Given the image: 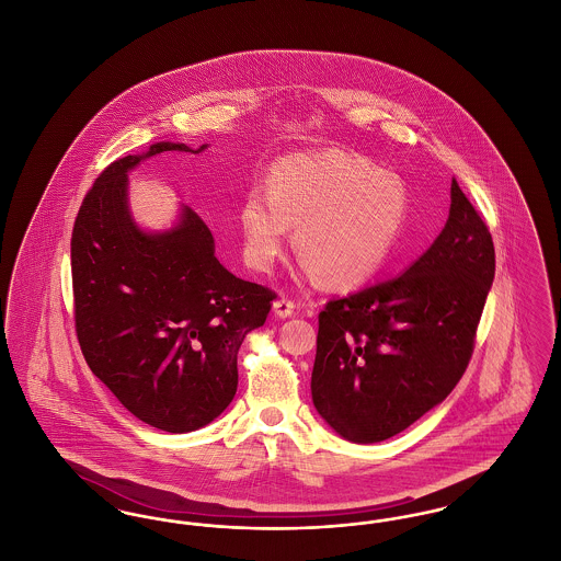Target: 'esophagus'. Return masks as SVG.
<instances>
[{"mask_svg":"<svg viewBox=\"0 0 561 561\" xmlns=\"http://www.w3.org/2000/svg\"><path fill=\"white\" fill-rule=\"evenodd\" d=\"M273 311H275V316L277 318H290L294 316V311H296V302L290 300V298H277L275 302H273Z\"/></svg>","mask_w":561,"mask_h":561,"instance_id":"esophagus-1","label":"esophagus"}]
</instances>
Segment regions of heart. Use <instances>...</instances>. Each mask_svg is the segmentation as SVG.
Here are the masks:
<instances>
[{
    "label": "heart",
    "mask_w": 561,
    "mask_h": 561,
    "mask_svg": "<svg viewBox=\"0 0 561 561\" xmlns=\"http://www.w3.org/2000/svg\"><path fill=\"white\" fill-rule=\"evenodd\" d=\"M410 214V191L396 172L357 153H293L268 170L267 195L250 191L240 208L243 259L268 271L288 227L307 271L328 288L368 282L391 256Z\"/></svg>",
    "instance_id": "obj_1"
}]
</instances>
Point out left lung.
<instances>
[{"label": "left lung", "instance_id": "obj_1", "mask_svg": "<svg viewBox=\"0 0 561 561\" xmlns=\"http://www.w3.org/2000/svg\"><path fill=\"white\" fill-rule=\"evenodd\" d=\"M439 238L405 273L328 300L311 393L355 444L389 439L450 396L467 370L494 279V243L453 181Z\"/></svg>", "mask_w": 561, "mask_h": 561}]
</instances>
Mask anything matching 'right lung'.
<instances>
[{"label": "right lung", "mask_w": 561, "mask_h": 561, "mask_svg": "<svg viewBox=\"0 0 561 561\" xmlns=\"http://www.w3.org/2000/svg\"><path fill=\"white\" fill-rule=\"evenodd\" d=\"M108 163L85 193L71 236L73 320L81 353L136 419L168 433L213 423L238 391V351L277 294L214 256L213 231L185 208L176 229L142 233L126 204V172L163 151Z\"/></svg>", "instance_id": "add662e5"}]
</instances>
